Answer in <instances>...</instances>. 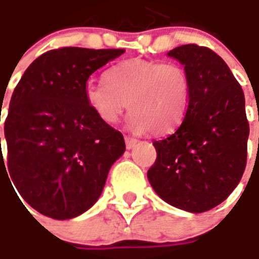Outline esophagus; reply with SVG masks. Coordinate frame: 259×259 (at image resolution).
Segmentation results:
<instances>
[{
    "label": "esophagus",
    "mask_w": 259,
    "mask_h": 259,
    "mask_svg": "<svg viewBox=\"0 0 259 259\" xmlns=\"http://www.w3.org/2000/svg\"><path fill=\"white\" fill-rule=\"evenodd\" d=\"M137 144V139L133 138V137H130V135H126L125 137V146L126 149H133L134 146Z\"/></svg>",
    "instance_id": "obj_1"
}]
</instances>
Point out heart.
I'll return each instance as SVG.
<instances>
[{"label": "heart", "instance_id": "1", "mask_svg": "<svg viewBox=\"0 0 259 259\" xmlns=\"http://www.w3.org/2000/svg\"><path fill=\"white\" fill-rule=\"evenodd\" d=\"M104 79L85 89L86 103L103 122H115L128 107L133 131L163 135L184 120L191 82L183 65L134 58L110 68Z\"/></svg>", "mask_w": 259, "mask_h": 259}]
</instances>
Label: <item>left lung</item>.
I'll return each instance as SVG.
<instances>
[{
  "instance_id": "obj_1",
  "label": "left lung",
  "mask_w": 259,
  "mask_h": 259,
  "mask_svg": "<svg viewBox=\"0 0 259 259\" xmlns=\"http://www.w3.org/2000/svg\"><path fill=\"white\" fill-rule=\"evenodd\" d=\"M184 65L191 97L180 126L155 141L148 180L156 194L192 213L218 206L237 187L247 164L250 125L241 86L208 47L184 45L168 51Z\"/></svg>"
}]
</instances>
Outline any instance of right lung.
Returning a JSON list of instances; mask_svg holds the SVG:
<instances>
[{
	"label": "right lung",
	"mask_w": 259,
	"mask_h": 259,
	"mask_svg": "<svg viewBox=\"0 0 259 259\" xmlns=\"http://www.w3.org/2000/svg\"><path fill=\"white\" fill-rule=\"evenodd\" d=\"M124 51H47L29 65L12 93L1 171L9 168L7 177L19 195L45 216L65 221L86 212L125 150L122 134L100 120L85 99L89 76Z\"/></svg>",
	"instance_id": "right-lung-1"
}]
</instances>
